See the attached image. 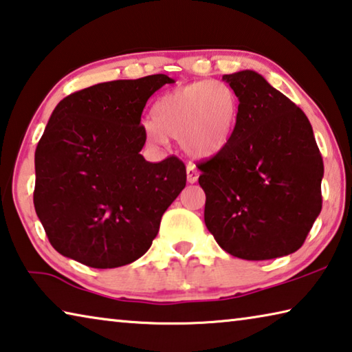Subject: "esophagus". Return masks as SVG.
<instances>
[{"instance_id":"34e87169","label":"esophagus","mask_w":352,"mask_h":352,"mask_svg":"<svg viewBox=\"0 0 352 352\" xmlns=\"http://www.w3.org/2000/svg\"><path fill=\"white\" fill-rule=\"evenodd\" d=\"M186 178L189 183H196L197 178H199V170L197 167L194 164H188L186 166Z\"/></svg>"}]
</instances>
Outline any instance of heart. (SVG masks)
I'll return each mask as SVG.
<instances>
[{
	"label": "heart",
	"mask_w": 352,
	"mask_h": 352,
	"mask_svg": "<svg viewBox=\"0 0 352 352\" xmlns=\"http://www.w3.org/2000/svg\"><path fill=\"white\" fill-rule=\"evenodd\" d=\"M239 113L238 94L226 82H189L156 100L153 122H147L144 133L155 146H164L167 138H178L189 156L211 158L230 144Z\"/></svg>",
	"instance_id": "obj_1"
}]
</instances>
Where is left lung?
<instances>
[{"instance_id": "left-lung-1", "label": "left lung", "mask_w": 352, "mask_h": 352, "mask_svg": "<svg viewBox=\"0 0 352 352\" xmlns=\"http://www.w3.org/2000/svg\"><path fill=\"white\" fill-rule=\"evenodd\" d=\"M238 94L235 135L204 163L205 226L243 260L296 252L320 214L324 166L302 109L254 70L224 75Z\"/></svg>"}]
</instances>
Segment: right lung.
<instances>
[{
  "instance_id": "obj_1",
  "label": "right lung",
  "mask_w": 352,
  "mask_h": 352,
  "mask_svg": "<svg viewBox=\"0 0 352 352\" xmlns=\"http://www.w3.org/2000/svg\"><path fill=\"white\" fill-rule=\"evenodd\" d=\"M167 75L100 82L56 106L37 144L34 208L52 246L108 270L138 260L186 186L177 156L148 163L141 116Z\"/></svg>"
}]
</instances>
